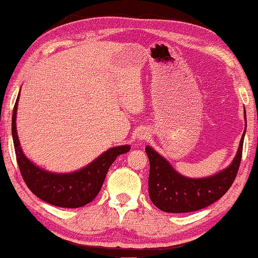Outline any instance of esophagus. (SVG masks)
Wrapping results in <instances>:
<instances>
[{
	"mask_svg": "<svg viewBox=\"0 0 258 258\" xmlns=\"http://www.w3.org/2000/svg\"><path fill=\"white\" fill-rule=\"evenodd\" d=\"M138 137H140V140H147L149 137V133L147 130H141L140 134H138Z\"/></svg>",
	"mask_w": 258,
	"mask_h": 258,
	"instance_id": "obj_1",
	"label": "esophagus"
}]
</instances>
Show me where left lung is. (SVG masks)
Instances as JSON below:
<instances>
[{
	"mask_svg": "<svg viewBox=\"0 0 258 258\" xmlns=\"http://www.w3.org/2000/svg\"><path fill=\"white\" fill-rule=\"evenodd\" d=\"M245 126L247 117L244 111ZM244 134L230 165L206 178H188L178 173L171 164L151 147H145L150 162L149 196L156 207L166 213H187L203 210L223 197L236 178L242 158Z\"/></svg>",
	"mask_w": 258,
	"mask_h": 258,
	"instance_id": "obj_1",
	"label": "left lung"
}]
</instances>
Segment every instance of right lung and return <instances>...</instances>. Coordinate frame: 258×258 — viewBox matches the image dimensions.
<instances>
[{"instance_id":"1","label":"right lung","mask_w":258,"mask_h":258,"mask_svg":"<svg viewBox=\"0 0 258 258\" xmlns=\"http://www.w3.org/2000/svg\"><path fill=\"white\" fill-rule=\"evenodd\" d=\"M20 94L14 107L11 133L17 164L25 184L36 197L53 206L78 208L89 204L99 194L111 164L117 156L128 152L130 147L122 145L110 148L84 169L71 173H53L40 169L23 154L18 140L16 116Z\"/></svg>"}]
</instances>
